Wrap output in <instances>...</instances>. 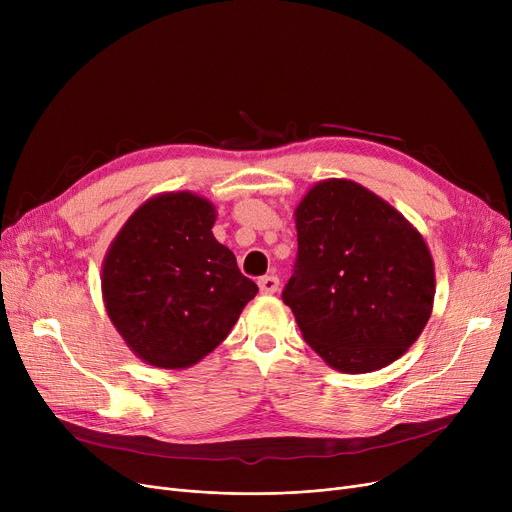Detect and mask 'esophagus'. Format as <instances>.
I'll use <instances>...</instances> for the list:
<instances>
[{
  "instance_id": "obj_1",
  "label": "esophagus",
  "mask_w": 512,
  "mask_h": 512,
  "mask_svg": "<svg viewBox=\"0 0 512 512\" xmlns=\"http://www.w3.org/2000/svg\"><path fill=\"white\" fill-rule=\"evenodd\" d=\"M278 288H280L278 276H263V278H259L261 294H274V292H278Z\"/></svg>"
}]
</instances>
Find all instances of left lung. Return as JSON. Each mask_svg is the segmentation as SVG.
Listing matches in <instances>:
<instances>
[{"instance_id": "left-lung-1", "label": "left lung", "mask_w": 512, "mask_h": 512, "mask_svg": "<svg viewBox=\"0 0 512 512\" xmlns=\"http://www.w3.org/2000/svg\"><path fill=\"white\" fill-rule=\"evenodd\" d=\"M299 255L282 299L332 369L369 373L409 351L434 309L421 232L359 182L313 184L294 209Z\"/></svg>"}]
</instances>
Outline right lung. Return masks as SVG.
Listing matches in <instances>:
<instances>
[{"instance_id": "add662e5", "label": "right lung", "mask_w": 512, "mask_h": 512, "mask_svg": "<svg viewBox=\"0 0 512 512\" xmlns=\"http://www.w3.org/2000/svg\"><path fill=\"white\" fill-rule=\"evenodd\" d=\"M215 205L191 191L161 193L132 211L101 263L107 317L147 365L199 363L259 292L215 240Z\"/></svg>"}]
</instances>
